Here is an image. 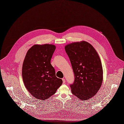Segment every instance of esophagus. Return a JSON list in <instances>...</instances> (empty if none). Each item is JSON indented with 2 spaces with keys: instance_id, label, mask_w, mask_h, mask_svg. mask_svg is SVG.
Listing matches in <instances>:
<instances>
[{
  "instance_id": "1",
  "label": "esophagus",
  "mask_w": 124,
  "mask_h": 124,
  "mask_svg": "<svg viewBox=\"0 0 124 124\" xmlns=\"http://www.w3.org/2000/svg\"><path fill=\"white\" fill-rule=\"evenodd\" d=\"M62 81H63V83L64 84L66 83V80L65 79V78H62Z\"/></svg>"
}]
</instances>
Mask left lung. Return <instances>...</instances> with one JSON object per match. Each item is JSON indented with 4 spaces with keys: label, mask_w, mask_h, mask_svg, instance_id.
I'll return each instance as SVG.
<instances>
[{
    "label": "left lung",
    "mask_w": 124,
    "mask_h": 124,
    "mask_svg": "<svg viewBox=\"0 0 124 124\" xmlns=\"http://www.w3.org/2000/svg\"><path fill=\"white\" fill-rule=\"evenodd\" d=\"M65 49L75 75L70 85L72 93L81 100L92 98L100 90L103 81L101 62L95 49L81 41L68 44Z\"/></svg>",
    "instance_id": "obj_1"
}]
</instances>
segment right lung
Masks as SVG:
<instances>
[{
	"label": "right lung",
	"instance_id": "1",
	"mask_svg": "<svg viewBox=\"0 0 124 124\" xmlns=\"http://www.w3.org/2000/svg\"><path fill=\"white\" fill-rule=\"evenodd\" d=\"M55 49L52 44H35L28 50L23 60L24 85L31 95L40 100L54 94L63 83L56 76L55 69L50 64Z\"/></svg>",
	"mask_w": 124,
	"mask_h": 124
}]
</instances>
